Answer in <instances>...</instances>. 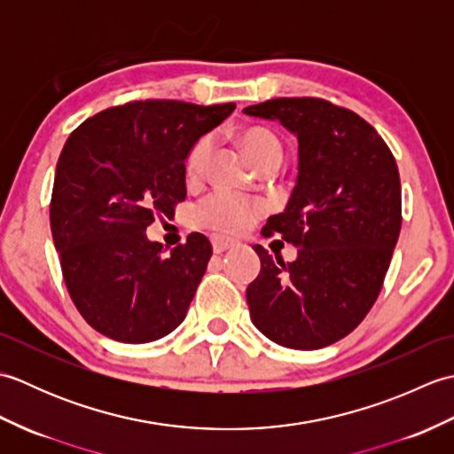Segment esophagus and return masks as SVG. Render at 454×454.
Returning a JSON list of instances; mask_svg holds the SVG:
<instances>
[{"instance_id": "obj_1", "label": "esophagus", "mask_w": 454, "mask_h": 454, "mask_svg": "<svg viewBox=\"0 0 454 454\" xmlns=\"http://www.w3.org/2000/svg\"><path fill=\"white\" fill-rule=\"evenodd\" d=\"M210 242H212V249H215V254H224V252H228V249H234L238 246L236 239L224 238V236H212Z\"/></svg>"}]
</instances>
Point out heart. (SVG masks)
Returning a JSON list of instances; mask_svg holds the SVG:
<instances>
[{"mask_svg":"<svg viewBox=\"0 0 454 454\" xmlns=\"http://www.w3.org/2000/svg\"><path fill=\"white\" fill-rule=\"evenodd\" d=\"M239 146H242L246 158L254 168L263 166L265 161L281 160L283 150L281 144L271 132L259 127H252L239 132ZM212 152V138H199L187 153L185 171L187 177L197 179L205 173L207 161ZM263 207L257 200H249L244 197L232 195L226 191L210 192L208 197L202 199L192 210V218L199 226L215 230L222 234H236L242 232L252 222L262 215Z\"/></svg>","mask_w":454,"mask_h":454,"instance_id":"b5f03b06","label":"heart"}]
</instances>
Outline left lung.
Returning a JSON list of instances; mask_svg holds the SVG:
<instances>
[{
	"instance_id": "left-lung-1",
	"label": "left lung",
	"mask_w": 454,
	"mask_h": 454,
	"mask_svg": "<svg viewBox=\"0 0 454 454\" xmlns=\"http://www.w3.org/2000/svg\"><path fill=\"white\" fill-rule=\"evenodd\" d=\"M298 140V176L285 210L262 234L298 247L294 262L255 246L262 271L247 286L252 322L288 349L340 341L369 314L402 228L398 166L369 122L314 98H278L244 109Z\"/></svg>"
}]
</instances>
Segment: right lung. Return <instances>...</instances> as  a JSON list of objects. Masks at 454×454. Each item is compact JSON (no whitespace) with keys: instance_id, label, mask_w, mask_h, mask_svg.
<instances>
[{"instance_id":"1","label":"right lung","mask_w":454,"mask_h":454,"mask_svg":"<svg viewBox=\"0 0 454 454\" xmlns=\"http://www.w3.org/2000/svg\"><path fill=\"white\" fill-rule=\"evenodd\" d=\"M234 103L132 101L75 129L56 166L51 228L72 301L93 330L156 341L185 320L212 246L202 234L163 255L146 228L187 197L185 160Z\"/></svg>"}]
</instances>
